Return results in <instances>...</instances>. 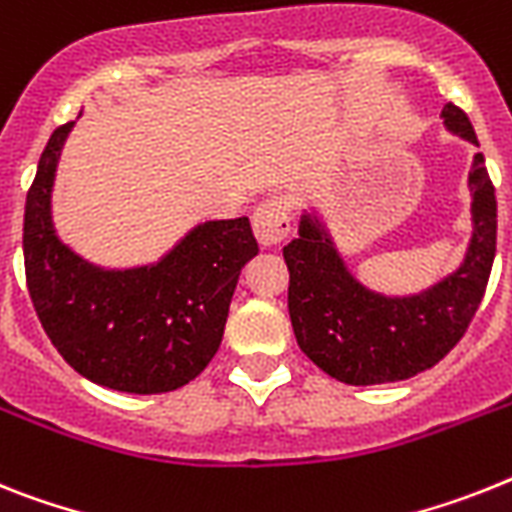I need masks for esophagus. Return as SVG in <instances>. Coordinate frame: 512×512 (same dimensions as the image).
Listing matches in <instances>:
<instances>
[{
    "label": "esophagus",
    "mask_w": 512,
    "mask_h": 512,
    "mask_svg": "<svg viewBox=\"0 0 512 512\" xmlns=\"http://www.w3.org/2000/svg\"><path fill=\"white\" fill-rule=\"evenodd\" d=\"M253 232L261 246H277L290 232V206L282 198H269L253 211Z\"/></svg>",
    "instance_id": "34e87169"
}]
</instances>
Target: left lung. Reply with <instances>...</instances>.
Here are the masks:
<instances>
[{
	"label": "left lung",
	"mask_w": 512,
	"mask_h": 512,
	"mask_svg": "<svg viewBox=\"0 0 512 512\" xmlns=\"http://www.w3.org/2000/svg\"><path fill=\"white\" fill-rule=\"evenodd\" d=\"M447 130L479 146L468 114L453 101L442 109ZM474 235L458 272L408 298L371 293L345 269L322 225L301 217L298 238L282 248L290 285L287 308L295 340L329 377L345 384H384L432 369L466 335L497 251V198L484 154L468 175Z\"/></svg>",
	"instance_id": "left-lung-1"
}]
</instances>
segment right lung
<instances>
[{
	"label": "right lung",
	"mask_w": 512,
	"mask_h": 512,
	"mask_svg": "<svg viewBox=\"0 0 512 512\" xmlns=\"http://www.w3.org/2000/svg\"><path fill=\"white\" fill-rule=\"evenodd\" d=\"M70 128L52 133L25 198V282L38 322L91 382L133 395L172 392L219 350L240 269L259 253L251 222H204L151 266L114 272L88 264L52 225L54 172Z\"/></svg>",
	"instance_id": "add662e5"
}]
</instances>
